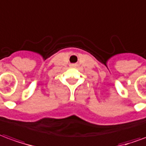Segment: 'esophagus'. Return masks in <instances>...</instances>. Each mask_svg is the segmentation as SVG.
<instances>
[{"mask_svg":"<svg viewBox=\"0 0 146 146\" xmlns=\"http://www.w3.org/2000/svg\"><path fill=\"white\" fill-rule=\"evenodd\" d=\"M71 66H74L75 65H74V64H73V65H71Z\"/></svg>","mask_w":146,"mask_h":146,"instance_id":"obj_1","label":"esophagus"}]
</instances>
